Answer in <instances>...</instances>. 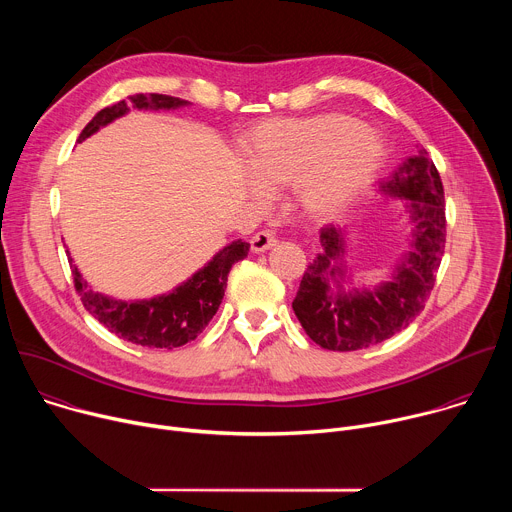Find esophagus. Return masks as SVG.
Returning <instances> with one entry per match:
<instances>
[{
  "mask_svg": "<svg viewBox=\"0 0 512 512\" xmlns=\"http://www.w3.org/2000/svg\"><path fill=\"white\" fill-rule=\"evenodd\" d=\"M277 243L275 233L273 231H259L251 237V251L253 253H263L267 249H271Z\"/></svg>",
  "mask_w": 512,
  "mask_h": 512,
  "instance_id": "34e87169",
  "label": "esophagus"
}]
</instances>
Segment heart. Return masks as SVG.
<instances>
[{"label": "heart", "mask_w": 512, "mask_h": 512, "mask_svg": "<svg viewBox=\"0 0 512 512\" xmlns=\"http://www.w3.org/2000/svg\"><path fill=\"white\" fill-rule=\"evenodd\" d=\"M381 162V139L340 113L265 121L247 141L253 180L267 190L296 186V200L312 218L340 212L369 186Z\"/></svg>", "instance_id": "heart-1"}]
</instances>
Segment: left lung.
<instances>
[{
    "instance_id": "obj_1",
    "label": "left lung",
    "mask_w": 512,
    "mask_h": 512,
    "mask_svg": "<svg viewBox=\"0 0 512 512\" xmlns=\"http://www.w3.org/2000/svg\"><path fill=\"white\" fill-rule=\"evenodd\" d=\"M387 196L407 200L413 241L385 281L371 289L344 291V231L320 229L322 251L308 265L291 304L306 334L328 350L348 352L375 346L407 328L425 308L446 247V204L442 178L425 150L407 158L379 184ZM333 287H329V283Z\"/></svg>"
}]
</instances>
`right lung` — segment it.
Wrapping results in <instances>:
<instances>
[{
    "label": "right lung",
    "instance_id": "right-lung-1",
    "mask_svg": "<svg viewBox=\"0 0 512 512\" xmlns=\"http://www.w3.org/2000/svg\"><path fill=\"white\" fill-rule=\"evenodd\" d=\"M127 99V103L119 101L111 107L101 109L81 131L77 141H85L107 123L123 117L129 107L170 111L188 105V101L184 99L158 93H137ZM247 253L249 243L241 239L233 241L223 251H218L188 281L172 289L170 294L139 302H121L103 296L99 291H93V287L83 279L77 265H70V269L72 279H75V289L79 291L85 310L95 316L109 332L139 346L172 350L194 340L204 330V326H208L223 302L231 267L237 261L245 259Z\"/></svg>",
    "mask_w": 512,
    "mask_h": 512
}]
</instances>
